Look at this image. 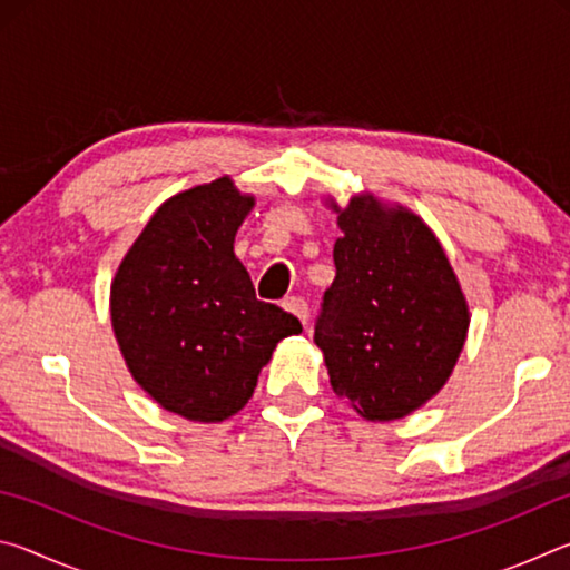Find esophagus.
Returning <instances> with one entry per match:
<instances>
[{
  "instance_id": "34e87169",
  "label": "esophagus",
  "mask_w": 570,
  "mask_h": 570,
  "mask_svg": "<svg viewBox=\"0 0 570 570\" xmlns=\"http://www.w3.org/2000/svg\"><path fill=\"white\" fill-rule=\"evenodd\" d=\"M284 308H286V312H292L294 316H298V322H302V324L308 322V304H306V298L288 296L286 302H284Z\"/></svg>"
}]
</instances>
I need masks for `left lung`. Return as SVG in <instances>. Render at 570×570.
I'll use <instances>...</instances> for the list:
<instances>
[{"label": "left lung", "instance_id": "1", "mask_svg": "<svg viewBox=\"0 0 570 570\" xmlns=\"http://www.w3.org/2000/svg\"><path fill=\"white\" fill-rule=\"evenodd\" d=\"M340 228L314 342L340 397L366 420H397L448 382L470 324L465 296L438 238L410 210L356 196L340 210Z\"/></svg>", "mask_w": 570, "mask_h": 570}]
</instances>
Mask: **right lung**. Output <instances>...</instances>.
<instances>
[{
    "label": "right lung",
    "mask_w": 570,
    "mask_h": 570,
    "mask_svg": "<svg viewBox=\"0 0 570 570\" xmlns=\"http://www.w3.org/2000/svg\"><path fill=\"white\" fill-rule=\"evenodd\" d=\"M254 206L230 178L166 200L115 274L112 330L135 382L186 420L220 422L254 394L294 314L258 302L234 254Z\"/></svg>",
    "instance_id": "1"
}]
</instances>
